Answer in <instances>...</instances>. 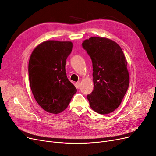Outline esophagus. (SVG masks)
Instances as JSON below:
<instances>
[{
  "label": "esophagus",
  "mask_w": 156,
  "mask_h": 156,
  "mask_svg": "<svg viewBox=\"0 0 156 156\" xmlns=\"http://www.w3.org/2000/svg\"><path fill=\"white\" fill-rule=\"evenodd\" d=\"M75 87H76L77 89H79L81 88V83L80 82H77L75 83Z\"/></svg>",
  "instance_id": "obj_1"
}]
</instances>
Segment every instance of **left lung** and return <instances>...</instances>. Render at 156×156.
I'll return each instance as SVG.
<instances>
[{"mask_svg":"<svg viewBox=\"0 0 156 156\" xmlns=\"http://www.w3.org/2000/svg\"><path fill=\"white\" fill-rule=\"evenodd\" d=\"M90 56L94 90L87 96L92 109L107 115L119 107L127 90L129 75L120 45L107 37H91L82 44Z\"/></svg>","mask_w":156,"mask_h":156,"instance_id":"8db88e82","label":"left lung"}]
</instances>
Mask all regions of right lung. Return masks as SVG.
<instances>
[{"mask_svg": "<svg viewBox=\"0 0 156 156\" xmlns=\"http://www.w3.org/2000/svg\"><path fill=\"white\" fill-rule=\"evenodd\" d=\"M72 48V41H45L36 47L29 59V77L33 96L44 110L53 114L64 111L77 92L65 69Z\"/></svg>", "mask_w": 156, "mask_h": 156, "instance_id": "obj_1", "label": "right lung"}]
</instances>
